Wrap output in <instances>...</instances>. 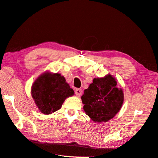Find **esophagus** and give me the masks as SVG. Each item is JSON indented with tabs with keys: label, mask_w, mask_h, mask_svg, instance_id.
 Segmentation results:
<instances>
[{
	"label": "esophagus",
	"mask_w": 158,
	"mask_h": 158,
	"mask_svg": "<svg viewBox=\"0 0 158 158\" xmlns=\"http://www.w3.org/2000/svg\"><path fill=\"white\" fill-rule=\"evenodd\" d=\"M75 94H76V95L77 96V97H80L82 94V90H81V89H79V88H77V89H76L75 90Z\"/></svg>",
	"instance_id": "1"
}]
</instances>
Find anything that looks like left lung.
<instances>
[{
  "instance_id": "left-lung-1",
  "label": "left lung",
  "mask_w": 158,
  "mask_h": 158,
  "mask_svg": "<svg viewBox=\"0 0 158 158\" xmlns=\"http://www.w3.org/2000/svg\"><path fill=\"white\" fill-rule=\"evenodd\" d=\"M117 79L108 74L94 78L81 96L84 110L94 122H106L116 115L124 102L122 88L117 87Z\"/></svg>"
}]
</instances>
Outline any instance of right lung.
<instances>
[{"mask_svg": "<svg viewBox=\"0 0 158 158\" xmlns=\"http://www.w3.org/2000/svg\"><path fill=\"white\" fill-rule=\"evenodd\" d=\"M74 92L60 73L49 71L41 74L33 83L31 94L39 111L50 114L61 108L65 99Z\"/></svg>", "mask_w": 158, "mask_h": 158, "instance_id": "obj_1", "label": "right lung"}]
</instances>
